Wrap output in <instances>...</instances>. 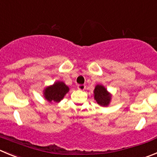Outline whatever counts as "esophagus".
I'll return each instance as SVG.
<instances>
[{"label":"esophagus","mask_w":157,"mask_h":157,"mask_svg":"<svg viewBox=\"0 0 157 157\" xmlns=\"http://www.w3.org/2000/svg\"><path fill=\"white\" fill-rule=\"evenodd\" d=\"M77 88L80 90H85L86 86L84 85V84H79V85H77Z\"/></svg>","instance_id":"esophagus-1"}]
</instances>
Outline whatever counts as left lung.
Instances as JSON below:
<instances>
[{
	"instance_id": "left-lung-1",
	"label": "left lung",
	"mask_w": 157,
	"mask_h": 157,
	"mask_svg": "<svg viewBox=\"0 0 157 157\" xmlns=\"http://www.w3.org/2000/svg\"><path fill=\"white\" fill-rule=\"evenodd\" d=\"M94 94L95 101L101 106H108L112 100V95L103 85L98 84L95 87Z\"/></svg>"
}]
</instances>
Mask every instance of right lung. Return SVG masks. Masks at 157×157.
<instances>
[{
  "instance_id": "add662e5",
  "label": "right lung",
  "mask_w": 157,
  "mask_h": 157,
  "mask_svg": "<svg viewBox=\"0 0 157 157\" xmlns=\"http://www.w3.org/2000/svg\"><path fill=\"white\" fill-rule=\"evenodd\" d=\"M69 90V87L63 82H55L52 85L44 89V98L49 102H59L63 98L66 94L68 93Z\"/></svg>"
}]
</instances>
